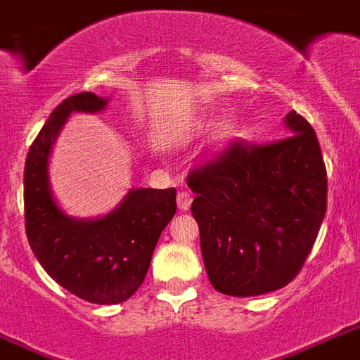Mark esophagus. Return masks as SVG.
<instances>
[{
	"mask_svg": "<svg viewBox=\"0 0 360 360\" xmlns=\"http://www.w3.org/2000/svg\"><path fill=\"white\" fill-rule=\"evenodd\" d=\"M191 204H192V194H191V192L181 191L179 194H177V205H179V210L181 211H188Z\"/></svg>",
	"mask_w": 360,
	"mask_h": 360,
	"instance_id": "esophagus-1",
	"label": "esophagus"
}]
</instances>
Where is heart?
Masks as SVG:
<instances>
[{
    "label": "heart",
    "mask_w": 360,
    "mask_h": 360,
    "mask_svg": "<svg viewBox=\"0 0 360 360\" xmlns=\"http://www.w3.org/2000/svg\"><path fill=\"white\" fill-rule=\"evenodd\" d=\"M205 130V122L204 120H196V122H192L191 126H188V134L191 136H194V134H200V131H204ZM230 134H232V128L230 126H223L221 130H219V137L221 139H226V137H230Z\"/></svg>",
    "instance_id": "obj_1"
}]
</instances>
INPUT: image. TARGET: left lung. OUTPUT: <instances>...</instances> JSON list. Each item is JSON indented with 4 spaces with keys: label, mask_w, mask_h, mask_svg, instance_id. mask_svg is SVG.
<instances>
[{
    "label": "left lung",
    "mask_w": 360,
    "mask_h": 360,
    "mask_svg": "<svg viewBox=\"0 0 360 360\" xmlns=\"http://www.w3.org/2000/svg\"><path fill=\"white\" fill-rule=\"evenodd\" d=\"M285 128L290 136L271 143L234 141L186 177L205 271L223 295L259 296L289 285L319 234L326 213L319 141L296 111Z\"/></svg>",
    "instance_id": "left-lung-1"
}]
</instances>
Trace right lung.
Segmentation results:
<instances>
[{
	"label": "right lung",
	"mask_w": 360,
	"mask_h": 360,
	"mask_svg": "<svg viewBox=\"0 0 360 360\" xmlns=\"http://www.w3.org/2000/svg\"><path fill=\"white\" fill-rule=\"evenodd\" d=\"M107 98L81 92L51 113L24 168L26 236L39 264L60 287L92 304H120L143 283L162 230L174 219L175 188H131L113 211L75 219L56 204L49 156L71 113H98Z\"/></svg>",
	"instance_id": "right-lung-1"
}]
</instances>
